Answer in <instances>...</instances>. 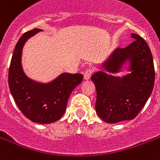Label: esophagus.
<instances>
[{
    "label": "esophagus",
    "mask_w": 160,
    "mask_h": 160,
    "mask_svg": "<svg viewBox=\"0 0 160 160\" xmlns=\"http://www.w3.org/2000/svg\"><path fill=\"white\" fill-rule=\"evenodd\" d=\"M93 72V68H87L86 70H85V71H84V80H89V78H90V76H92Z\"/></svg>",
    "instance_id": "obj_1"
}]
</instances>
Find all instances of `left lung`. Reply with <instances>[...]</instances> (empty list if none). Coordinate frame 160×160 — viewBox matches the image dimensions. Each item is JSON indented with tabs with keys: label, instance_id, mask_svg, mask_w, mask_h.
Listing matches in <instances>:
<instances>
[{
	"label": "left lung",
	"instance_id": "8db88e82",
	"mask_svg": "<svg viewBox=\"0 0 160 160\" xmlns=\"http://www.w3.org/2000/svg\"><path fill=\"white\" fill-rule=\"evenodd\" d=\"M132 37V43L117 48L102 66L109 72H118L130 61L131 73L120 78L98 71L91 76L97 92L96 112L108 123L134 119L153 91L155 72L150 49L140 35Z\"/></svg>",
	"mask_w": 160,
	"mask_h": 160
}]
</instances>
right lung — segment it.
I'll list each match as a JSON object with an SVG mask.
<instances>
[{
    "mask_svg": "<svg viewBox=\"0 0 160 160\" xmlns=\"http://www.w3.org/2000/svg\"><path fill=\"white\" fill-rule=\"evenodd\" d=\"M42 31L34 28L19 38L13 52L8 82L10 93L22 113L33 122L48 124L59 120L67 109L69 96L83 80L81 74L62 73L48 84L28 79L21 66L22 49L28 38Z\"/></svg>",
    "mask_w": 160,
    "mask_h": 160,
    "instance_id": "obj_1",
    "label": "right lung"
}]
</instances>
